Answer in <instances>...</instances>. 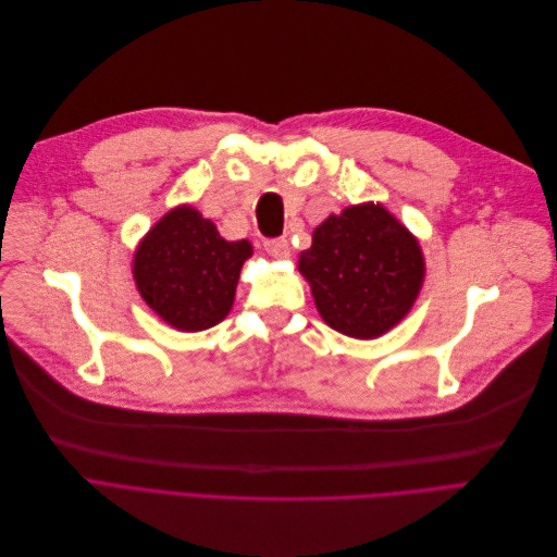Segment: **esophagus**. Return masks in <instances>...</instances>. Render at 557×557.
<instances>
[{"label":"esophagus","mask_w":557,"mask_h":557,"mask_svg":"<svg viewBox=\"0 0 557 557\" xmlns=\"http://www.w3.org/2000/svg\"><path fill=\"white\" fill-rule=\"evenodd\" d=\"M264 251L272 253L274 258H285L289 253V245L285 237H274V240H264Z\"/></svg>","instance_id":"obj_1"}]
</instances>
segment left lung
<instances>
[{
  "label": "left lung",
  "mask_w": 557,
  "mask_h": 557,
  "mask_svg": "<svg viewBox=\"0 0 557 557\" xmlns=\"http://www.w3.org/2000/svg\"><path fill=\"white\" fill-rule=\"evenodd\" d=\"M299 272L322 320L349 337H381L410 312L423 283L417 237L381 203L329 215L312 231Z\"/></svg>",
  "instance_id": "obj_1"
}]
</instances>
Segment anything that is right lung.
I'll return each mask as SVG.
<instances>
[{"instance_id": "obj_1", "label": "right lung", "mask_w": 557, "mask_h": 557, "mask_svg": "<svg viewBox=\"0 0 557 557\" xmlns=\"http://www.w3.org/2000/svg\"><path fill=\"white\" fill-rule=\"evenodd\" d=\"M251 253L249 240L228 243L199 210L178 206L140 240L134 278L163 322L197 333L231 312L237 278Z\"/></svg>"}]
</instances>
